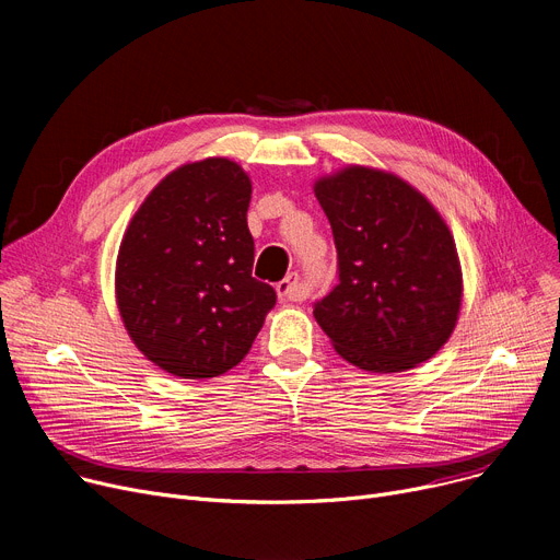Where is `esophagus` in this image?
Segmentation results:
<instances>
[{
    "mask_svg": "<svg viewBox=\"0 0 560 560\" xmlns=\"http://www.w3.org/2000/svg\"><path fill=\"white\" fill-rule=\"evenodd\" d=\"M277 295L281 302H302L306 298L304 288L300 285V275L290 272L283 281L277 283Z\"/></svg>",
    "mask_w": 560,
    "mask_h": 560,
    "instance_id": "esophagus-1",
    "label": "esophagus"
}]
</instances>
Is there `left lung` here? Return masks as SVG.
<instances>
[{"label":"left lung","mask_w":560,"mask_h":560,"mask_svg":"<svg viewBox=\"0 0 560 560\" xmlns=\"http://www.w3.org/2000/svg\"><path fill=\"white\" fill-rule=\"evenodd\" d=\"M338 283L313 306L338 354L368 372L429 361L458 319L463 277L450 226L399 176L349 165L315 184Z\"/></svg>","instance_id":"8db88e82"}]
</instances>
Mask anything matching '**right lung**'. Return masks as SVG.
I'll return each mask as SVG.
<instances>
[{
  "mask_svg": "<svg viewBox=\"0 0 560 560\" xmlns=\"http://www.w3.org/2000/svg\"><path fill=\"white\" fill-rule=\"evenodd\" d=\"M252 182L229 159L170 172L140 203L122 238L115 295L142 354L182 378L238 365L277 304L252 277Z\"/></svg>",
  "mask_w": 560,
  "mask_h": 560,
  "instance_id": "add662e5",
  "label": "right lung"
}]
</instances>
